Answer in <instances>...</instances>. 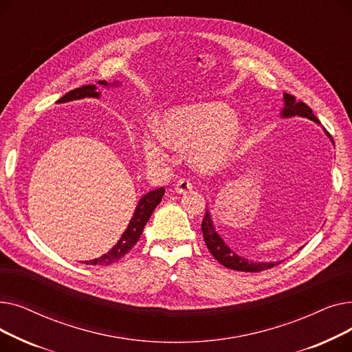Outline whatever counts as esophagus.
Wrapping results in <instances>:
<instances>
[{
  "instance_id": "34e87169",
  "label": "esophagus",
  "mask_w": 352,
  "mask_h": 352,
  "mask_svg": "<svg viewBox=\"0 0 352 352\" xmlns=\"http://www.w3.org/2000/svg\"><path fill=\"white\" fill-rule=\"evenodd\" d=\"M192 190V184L190 179H186V178H181L177 184H175V192L177 194H184L187 191H191Z\"/></svg>"
}]
</instances>
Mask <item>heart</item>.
Masks as SVG:
<instances>
[{
  "label": "heart",
  "mask_w": 352,
  "mask_h": 352,
  "mask_svg": "<svg viewBox=\"0 0 352 352\" xmlns=\"http://www.w3.org/2000/svg\"><path fill=\"white\" fill-rule=\"evenodd\" d=\"M158 138H144L141 146L148 164L168 160L166 146L191 153L197 170L217 174L230 166L243 150L245 131L234 111L221 101L173 107L157 122Z\"/></svg>",
  "instance_id": "1"
}]
</instances>
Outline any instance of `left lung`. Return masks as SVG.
Instances as JSON below:
<instances>
[{
	"label": "left lung",
	"instance_id": "left-lung-1",
	"mask_svg": "<svg viewBox=\"0 0 352 352\" xmlns=\"http://www.w3.org/2000/svg\"><path fill=\"white\" fill-rule=\"evenodd\" d=\"M304 117L316 124H321L320 120L312 114V109L302 101H297L294 96L287 94L284 92V108L281 109V117L283 118H289V117ZM325 131V128H322ZM325 134L329 137V134L325 131ZM332 141V140H331ZM202 230V236H204V241L210 252L214 255L215 260L224 265L226 268L235 270V271H244V272H260L268 268H272L275 265L281 264L283 261H274V263H254L247 260L244 256H239L235 254L227 244L221 235L215 231L214 223H212V217L210 210H207L204 219H202L201 224Z\"/></svg>",
	"mask_w": 352,
	"mask_h": 352
}]
</instances>
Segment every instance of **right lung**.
I'll return each instance as SVG.
<instances>
[{
  "instance_id": "add662e5",
  "label": "right lung",
  "mask_w": 352,
  "mask_h": 352,
  "mask_svg": "<svg viewBox=\"0 0 352 352\" xmlns=\"http://www.w3.org/2000/svg\"><path fill=\"white\" fill-rule=\"evenodd\" d=\"M98 84L102 87H118L120 85L118 81H114L111 84L107 81H98ZM100 97H101V92L97 91V85H82L80 88H76V89L67 92L64 97H61L57 101V104H64V102L82 100V98H100ZM164 192H165V190H164V187H161V188H157L154 191H150L145 195H142L138 201V206L135 207L133 218L129 219V224H128L126 230L122 232L121 238L118 239V243L107 254L96 258V260L84 261V264L100 267V265H109V264L121 260V258L125 254H128L129 250H131L137 244L145 224L148 223V219H150L155 207L161 202Z\"/></svg>"
}]
</instances>
